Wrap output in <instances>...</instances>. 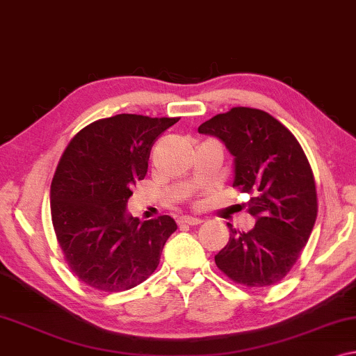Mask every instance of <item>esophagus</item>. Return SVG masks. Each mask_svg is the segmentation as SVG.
Instances as JSON below:
<instances>
[{
	"label": "esophagus",
	"mask_w": 356,
	"mask_h": 356,
	"mask_svg": "<svg viewBox=\"0 0 356 356\" xmlns=\"http://www.w3.org/2000/svg\"><path fill=\"white\" fill-rule=\"evenodd\" d=\"M180 224H187V225H198L201 224L200 217H192V216H184L180 217Z\"/></svg>",
	"instance_id": "obj_1"
}]
</instances>
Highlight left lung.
<instances>
[{
	"instance_id": "1",
	"label": "left lung",
	"mask_w": 356,
	"mask_h": 356,
	"mask_svg": "<svg viewBox=\"0 0 356 356\" xmlns=\"http://www.w3.org/2000/svg\"><path fill=\"white\" fill-rule=\"evenodd\" d=\"M233 156V187L251 193L249 232L229 224L230 240L216 265L235 283L267 288L293 268L316 220V188L304 150L267 111L235 107L198 127Z\"/></svg>"
}]
</instances>
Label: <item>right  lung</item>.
Segmentation results:
<instances>
[{
  "label": "right lung",
  "mask_w": 356,
  "mask_h": 356,
  "mask_svg": "<svg viewBox=\"0 0 356 356\" xmlns=\"http://www.w3.org/2000/svg\"><path fill=\"white\" fill-rule=\"evenodd\" d=\"M177 121L115 115L79 131L63 152L51 184L52 225L84 284L120 293L156 270L176 220L142 222L126 208L131 187L145 177L152 144Z\"/></svg>",
  "instance_id": "add662e5"
}]
</instances>
